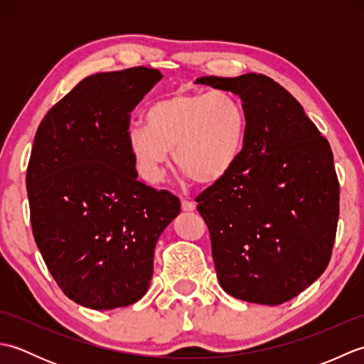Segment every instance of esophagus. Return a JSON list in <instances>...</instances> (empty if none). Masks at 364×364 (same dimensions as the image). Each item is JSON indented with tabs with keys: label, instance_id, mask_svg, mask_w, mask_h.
Here are the masks:
<instances>
[{
	"label": "esophagus",
	"instance_id": "34e87169",
	"mask_svg": "<svg viewBox=\"0 0 364 364\" xmlns=\"http://www.w3.org/2000/svg\"><path fill=\"white\" fill-rule=\"evenodd\" d=\"M181 208H183V211H188V213L196 211V203L192 202V200H186V198H184L183 202H181Z\"/></svg>",
	"mask_w": 364,
	"mask_h": 364
}]
</instances>
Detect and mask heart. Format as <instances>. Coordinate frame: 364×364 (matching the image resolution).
<instances>
[{
    "label": "heart",
    "mask_w": 364,
    "mask_h": 364,
    "mask_svg": "<svg viewBox=\"0 0 364 364\" xmlns=\"http://www.w3.org/2000/svg\"><path fill=\"white\" fill-rule=\"evenodd\" d=\"M145 123L127 131V145L145 181L158 183L170 151L176 167L202 186L220 183L244 151L247 114L230 92L175 90L149 106Z\"/></svg>",
    "instance_id": "heart-1"
}]
</instances>
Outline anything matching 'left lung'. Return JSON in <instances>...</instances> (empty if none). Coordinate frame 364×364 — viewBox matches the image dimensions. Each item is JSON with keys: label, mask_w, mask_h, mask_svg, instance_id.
I'll return each instance as SVG.
<instances>
[{"label": "left lung", "mask_w": 364, "mask_h": 364, "mask_svg": "<svg viewBox=\"0 0 364 364\" xmlns=\"http://www.w3.org/2000/svg\"><path fill=\"white\" fill-rule=\"evenodd\" d=\"M197 82L239 95L247 114L237 164L196 198L219 283L252 304H284L318 280L331 258L339 183L330 144L269 76Z\"/></svg>", "instance_id": "left-lung-1"}]
</instances>
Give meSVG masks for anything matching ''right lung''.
I'll list each match as a JSON object with an SVG mask.
<instances>
[{
  "label": "right lung",
  "instance_id": "add662e5",
  "mask_svg": "<svg viewBox=\"0 0 364 364\" xmlns=\"http://www.w3.org/2000/svg\"><path fill=\"white\" fill-rule=\"evenodd\" d=\"M156 68L97 73L46 112L26 170L31 227L54 282L92 310L145 296L154 247L180 198L137 180L127 145L131 111Z\"/></svg>",
  "mask_w": 364,
  "mask_h": 364
}]
</instances>
